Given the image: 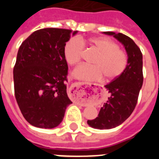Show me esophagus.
<instances>
[{
	"label": "esophagus",
	"mask_w": 159,
	"mask_h": 159,
	"mask_svg": "<svg viewBox=\"0 0 159 159\" xmlns=\"http://www.w3.org/2000/svg\"><path fill=\"white\" fill-rule=\"evenodd\" d=\"M81 85H82V84H81L80 82H76V83H75V84H73V86L74 87L75 86L80 87V86H81ZM86 87H88V85H86V84H85V88H86ZM74 99H75V98H74Z\"/></svg>",
	"instance_id": "obj_1"
}]
</instances>
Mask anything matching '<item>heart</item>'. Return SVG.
<instances>
[{
	"label": "heart",
	"mask_w": 159,
	"mask_h": 159,
	"mask_svg": "<svg viewBox=\"0 0 159 159\" xmlns=\"http://www.w3.org/2000/svg\"><path fill=\"white\" fill-rule=\"evenodd\" d=\"M84 43L99 53L92 61L94 65L81 64L73 71L75 78L86 81L99 80L105 77L107 81L117 79L125 71L128 65L127 52L119 48L117 43L106 37L90 38L88 40L72 38L65 43L64 56L69 65L80 62L84 52Z\"/></svg>",
	"instance_id": "obj_1"
}]
</instances>
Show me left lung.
I'll list each match as a JSON object with an SVG mask.
<instances>
[{
    "mask_svg": "<svg viewBox=\"0 0 159 159\" xmlns=\"http://www.w3.org/2000/svg\"><path fill=\"white\" fill-rule=\"evenodd\" d=\"M103 33L113 36L123 43L128 56V65L120 76L105 86L111 96L101 107L98 117L88 120L90 127L101 130L118 127L131 115L143 83V54L137 44L122 33Z\"/></svg>",
    "mask_w": 159,
    "mask_h": 159,
    "instance_id": "8db88e82",
    "label": "left lung"
}]
</instances>
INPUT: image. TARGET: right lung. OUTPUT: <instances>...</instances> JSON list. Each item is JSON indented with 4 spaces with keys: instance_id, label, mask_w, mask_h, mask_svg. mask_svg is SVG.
Instances as JSON below:
<instances>
[{
    "instance_id": "obj_1",
    "label": "right lung",
    "mask_w": 159,
    "mask_h": 159,
    "mask_svg": "<svg viewBox=\"0 0 159 159\" xmlns=\"http://www.w3.org/2000/svg\"><path fill=\"white\" fill-rule=\"evenodd\" d=\"M76 32L39 29L20 46L13 68L15 97L24 118L34 127H57L72 103L67 94L68 66L64 48Z\"/></svg>"
}]
</instances>
